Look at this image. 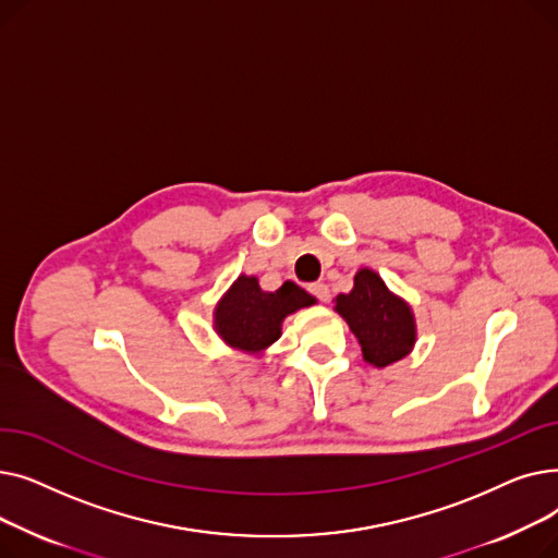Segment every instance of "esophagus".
<instances>
[{
  "instance_id": "1",
  "label": "esophagus",
  "mask_w": 558,
  "mask_h": 558,
  "mask_svg": "<svg viewBox=\"0 0 558 558\" xmlns=\"http://www.w3.org/2000/svg\"><path fill=\"white\" fill-rule=\"evenodd\" d=\"M310 294L314 299H318L320 303H328L330 301V287L326 282H314V284H310Z\"/></svg>"
}]
</instances>
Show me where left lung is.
Wrapping results in <instances>:
<instances>
[{"label": "left lung", "mask_w": 558, "mask_h": 558, "mask_svg": "<svg viewBox=\"0 0 558 558\" xmlns=\"http://www.w3.org/2000/svg\"><path fill=\"white\" fill-rule=\"evenodd\" d=\"M335 301V310L357 337L368 364L385 368L412 353L416 343L414 312L373 269H360L353 291Z\"/></svg>", "instance_id": "1"}]
</instances>
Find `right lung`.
<instances>
[{
  "instance_id": "obj_1",
  "label": "right lung",
  "mask_w": 558,
  "mask_h": 558,
  "mask_svg": "<svg viewBox=\"0 0 558 558\" xmlns=\"http://www.w3.org/2000/svg\"><path fill=\"white\" fill-rule=\"evenodd\" d=\"M296 282L264 291L255 276H240L215 307V330L234 350L259 355L282 335L284 316L314 305Z\"/></svg>"
}]
</instances>
